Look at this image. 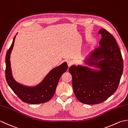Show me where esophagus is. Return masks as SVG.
Returning a JSON list of instances; mask_svg holds the SVG:
<instances>
[{
	"mask_svg": "<svg viewBox=\"0 0 128 128\" xmlns=\"http://www.w3.org/2000/svg\"><path fill=\"white\" fill-rule=\"evenodd\" d=\"M67 64H68V66L70 67L72 64V60H69L67 61Z\"/></svg>",
	"mask_w": 128,
	"mask_h": 128,
	"instance_id": "obj_1",
	"label": "esophagus"
}]
</instances>
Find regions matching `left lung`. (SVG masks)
<instances>
[{"mask_svg":"<svg viewBox=\"0 0 128 128\" xmlns=\"http://www.w3.org/2000/svg\"><path fill=\"white\" fill-rule=\"evenodd\" d=\"M102 38L84 61L92 69L81 65L69 69L76 97L81 103L96 104L112 95L118 88L123 74V60L116 40L106 30H100Z\"/></svg>","mask_w":128,"mask_h":128,"instance_id":"obj_1","label":"left lung"}]
</instances>
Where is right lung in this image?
I'll return each instance as SVG.
<instances>
[{"mask_svg":"<svg viewBox=\"0 0 128 128\" xmlns=\"http://www.w3.org/2000/svg\"><path fill=\"white\" fill-rule=\"evenodd\" d=\"M16 36L14 38L5 57V78L8 85L24 102L34 104L47 102L53 96L60 78L68 69V66L66 62L51 70L41 82L36 86H27L18 82L12 76L10 60Z\"/></svg>","mask_w":128,"mask_h":128,"instance_id":"1","label":"right lung"}]
</instances>
